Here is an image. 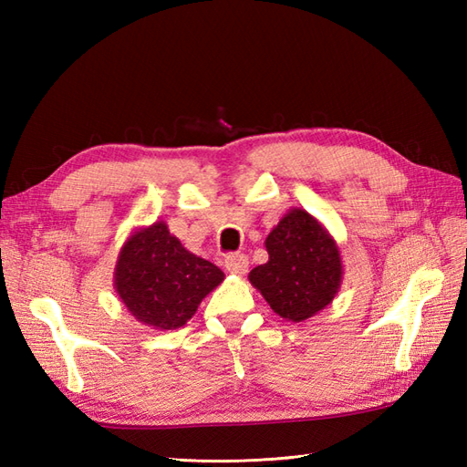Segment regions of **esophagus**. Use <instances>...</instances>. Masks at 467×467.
I'll return each mask as SVG.
<instances>
[{"instance_id":"obj_1","label":"esophagus","mask_w":467,"mask_h":467,"mask_svg":"<svg viewBox=\"0 0 467 467\" xmlns=\"http://www.w3.org/2000/svg\"><path fill=\"white\" fill-rule=\"evenodd\" d=\"M224 269L233 275H244L249 271V259L244 254H228L224 259Z\"/></svg>"}]
</instances>
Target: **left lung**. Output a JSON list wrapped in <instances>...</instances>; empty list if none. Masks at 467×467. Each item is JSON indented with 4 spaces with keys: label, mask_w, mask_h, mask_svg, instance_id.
<instances>
[{
    "label": "left lung",
    "mask_w": 467,
    "mask_h": 467,
    "mask_svg": "<svg viewBox=\"0 0 467 467\" xmlns=\"http://www.w3.org/2000/svg\"><path fill=\"white\" fill-rule=\"evenodd\" d=\"M269 261L249 281L285 321L301 323L333 303L343 283L341 251L303 208H289L265 239Z\"/></svg>",
    "instance_id": "8db88e82"
}]
</instances>
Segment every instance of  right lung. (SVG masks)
<instances>
[{"instance_id": "obj_1", "label": "right lung", "mask_w": 467, "mask_h": 467, "mask_svg": "<svg viewBox=\"0 0 467 467\" xmlns=\"http://www.w3.org/2000/svg\"><path fill=\"white\" fill-rule=\"evenodd\" d=\"M223 281L224 273L186 251L164 221L130 233L114 269V289L128 313L158 331L186 325Z\"/></svg>"}]
</instances>
